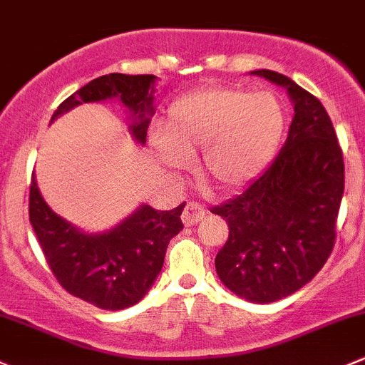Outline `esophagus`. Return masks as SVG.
I'll use <instances>...</instances> for the list:
<instances>
[{
    "instance_id": "obj_1",
    "label": "esophagus",
    "mask_w": 365,
    "mask_h": 365,
    "mask_svg": "<svg viewBox=\"0 0 365 365\" xmlns=\"http://www.w3.org/2000/svg\"><path fill=\"white\" fill-rule=\"evenodd\" d=\"M205 216V209L202 207L200 204H197V202H187L186 207L182 210V223L186 225V227H191V225L198 223L200 220H204Z\"/></svg>"
}]
</instances>
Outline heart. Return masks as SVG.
<instances>
[{"instance_id":"1","label":"heart","mask_w":365,"mask_h":365,"mask_svg":"<svg viewBox=\"0 0 365 365\" xmlns=\"http://www.w3.org/2000/svg\"><path fill=\"white\" fill-rule=\"evenodd\" d=\"M284 130V110L269 91L207 86L168 107L163 135H153V151L170 174L190 167L202 149L200 172L216 190L247 186L272 160Z\"/></svg>"}]
</instances>
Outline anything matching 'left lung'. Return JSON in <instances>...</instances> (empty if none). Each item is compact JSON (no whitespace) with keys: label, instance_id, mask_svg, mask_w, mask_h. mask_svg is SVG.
Returning <instances> with one entry per match:
<instances>
[{"label":"left lung","instance_id":"left-lung-1","mask_svg":"<svg viewBox=\"0 0 365 365\" xmlns=\"http://www.w3.org/2000/svg\"><path fill=\"white\" fill-rule=\"evenodd\" d=\"M251 75L283 86L295 115L272 163L242 193L210 209L228 223V240L214 264L228 290L269 304L309 283L332 253L344 161L317 96L277 71Z\"/></svg>","mask_w":365,"mask_h":365}]
</instances>
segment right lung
<instances>
[{"mask_svg":"<svg viewBox=\"0 0 365 365\" xmlns=\"http://www.w3.org/2000/svg\"><path fill=\"white\" fill-rule=\"evenodd\" d=\"M155 82V75H101L63 101L51 121L77 105L118 98L133 119L131 135L145 144ZM184 205L172 210L142 205L112 230L84 234L45 204L35 175L29 186V221L54 277L68 294L107 311L133 306L148 294L168 242L182 230Z\"/></svg>","mask_w":365,"mask_h":365,"instance_id":"1","label":"right lung"}]
</instances>
